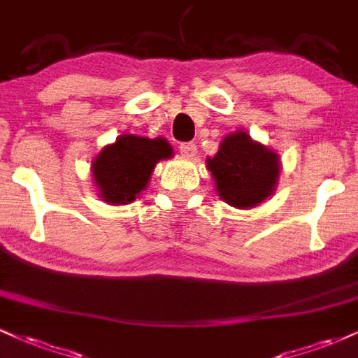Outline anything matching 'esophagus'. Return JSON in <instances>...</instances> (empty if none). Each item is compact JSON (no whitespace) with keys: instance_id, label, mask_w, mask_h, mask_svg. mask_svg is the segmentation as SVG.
Returning <instances> with one entry per match:
<instances>
[{"instance_id":"1","label":"esophagus","mask_w":358,"mask_h":358,"mask_svg":"<svg viewBox=\"0 0 358 358\" xmlns=\"http://www.w3.org/2000/svg\"><path fill=\"white\" fill-rule=\"evenodd\" d=\"M180 153H182L185 158H193L196 155V146L193 143H182L180 145Z\"/></svg>"}]
</instances>
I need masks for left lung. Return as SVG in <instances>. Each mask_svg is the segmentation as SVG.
I'll return each instance as SVG.
<instances>
[{
  "mask_svg": "<svg viewBox=\"0 0 358 358\" xmlns=\"http://www.w3.org/2000/svg\"><path fill=\"white\" fill-rule=\"evenodd\" d=\"M207 168L224 202L252 208L276 190L281 163L273 150L237 131L224 138L215 156L207 158Z\"/></svg>",
  "mask_w": 358,
  "mask_h": 358,
  "instance_id": "1",
  "label": "left lung"
}]
</instances>
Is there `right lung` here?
<instances>
[{"mask_svg":"<svg viewBox=\"0 0 358 358\" xmlns=\"http://www.w3.org/2000/svg\"><path fill=\"white\" fill-rule=\"evenodd\" d=\"M171 156L173 150L165 138L122 134L102 148L90 166L99 196L110 205L134 202L150 182L156 163Z\"/></svg>","mask_w":358,"mask_h":358,"instance_id":"add662e5","label":"right lung"}]
</instances>
